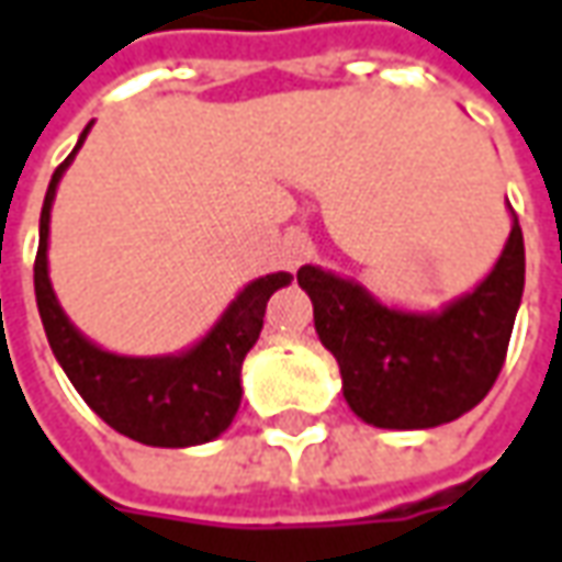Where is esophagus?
Instances as JSON below:
<instances>
[{
    "label": "esophagus",
    "mask_w": 562,
    "mask_h": 562,
    "mask_svg": "<svg viewBox=\"0 0 562 562\" xmlns=\"http://www.w3.org/2000/svg\"><path fill=\"white\" fill-rule=\"evenodd\" d=\"M307 251H311V243H307V236H304V233H299V229L285 233V239H282V248H280V258L289 270H295V267L307 258Z\"/></svg>",
    "instance_id": "esophagus-1"
}]
</instances>
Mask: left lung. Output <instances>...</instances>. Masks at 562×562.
Segmentation results:
<instances>
[{"label": "left lung", "instance_id": "8db88e82", "mask_svg": "<svg viewBox=\"0 0 562 562\" xmlns=\"http://www.w3.org/2000/svg\"><path fill=\"white\" fill-rule=\"evenodd\" d=\"M510 236L492 273L441 311H407L360 282L304 263L314 326L339 360L348 407L379 429H432L473 411L504 367L526 285V245L510 207Z\"/></svg>", "mask_w": 562, "mask_h": 562}]
</instances>
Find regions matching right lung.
I'll return each instance as SVG.
<instances>
[{
  "mask_svg": "<svg viewBox=\"0 0 562 562\" xmlns=\"http://www.w3.org/2000/svg\"><path fill=\"white\" fill-rule=\"evenodd\" d=\"M87 130L65 165L52 173L40 214V251L33 289L52 355L74 389L121 436L151 448H192L223 436L243 401V360L258 341L270 295L292 282V273H267L245 285L221 319L195 345L177 355L130 358L87 339L55 299L49 280V221L55 189L80 151Z\"/></svg>",
  "mask_w": 562,
  "mask_h": 562,
  "instance_id": "obj_1",
  "label": "right lung"
}]
</instances>
